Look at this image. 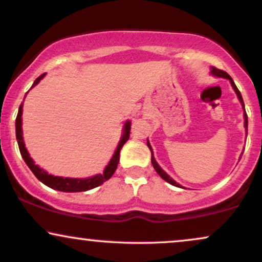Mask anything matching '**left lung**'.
Wrapping results in <instances>:
<instances>
[{
	"label": "left lung",
	"instance_id": "left-lung-1",
	"mask_svg": "<svg viewBox=\"0 0 262 262\" xmlns=\"http://www.w3.org/2000/svg\"><path fill=\"white\" fill-rule=\"evenodd\" d=\"M211 74H212V75H215V77H220V78H226V79H228L229 81H231V84H232L233 89H234V91H235V94H237V96H238L239 101H241V103H242L243 108H244V101H243L242 94H241V91L238 90V88L235 86L234 81H233V79H232V78H231V75H229L228 73H226V72H225V71H222V69H217L216 67H212V68H211ZM244 127H245V129H247V130H248V116H247V112H245V108H244ZM247 134H248V133H247ZM147 146H149V149H150V151H151V163H152V166H154V168H155V171H156L157 173H159V176H160V177H161L162 179H165L166 182H168L169 184L174 185V187L183 188L181 184H178L177 182H174V181H173V179H172L171 177H169V176L167 174V173H166L165 171H163V169L161 168V167H160L159 165H157V162H156L155 157H154L152 149H151V145H150V143H149V140H147Z\"/></svg>",
	"mask_w": 262,
	"mask_h": 262
}]
</instances>
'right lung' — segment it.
<instances>
[{"mask_svg":"<svg viewBox=\"0 0 262 262\" xmlns=\"http://www.w3.org/2000/svg\"><path fill=\"white\" fill-rule=\"evenodd\" d=\"M46 73L41 74L39 78H36V80L34 81L33 86H35L36 84H39V81L45 77ZM27 96V95H25ZM25 99V97H24ZM21 113H23V103L19 106V110H18L17 119H15V137H17L18 140V146H19L20 155L23 157V160L27 163L28 167L31 169V172L35 174V177L39 179L40 182H42L43 184L47 185V187L55 189V190L59 191H67V193H75V191H86L90 190V189L99 187V185L102 184L103 182L108 181L110 178L112 177L113 173H115L116 169H117V166L119 163V152H121V149L123 145L125 144V141L129 139V133H130V122H125L124 128H123V135L122 139L119 141L117 149H116L115 154H113L111 161L108 162V165L106 166L105 171H103L102 174H96L94 177L89 178H63V177H57V176H51L46 171H43L42 168H40L39 166L35 165L33 161V159L29 156V152L25 149V145L23 141V130H21Z\"/></svg>","mask_w":262,"mask_h":262,"instance_id":"add662e5","label":"right lung"}]
</instances>
